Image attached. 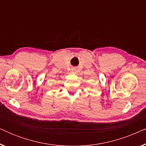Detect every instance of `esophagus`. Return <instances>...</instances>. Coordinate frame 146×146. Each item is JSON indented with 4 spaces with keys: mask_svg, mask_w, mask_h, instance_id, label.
Wrapping results in <instances>:
<instances>
[{
    "mask_svg": "<svg viewBox=\"0 0 146 146\" xmlns=\"http://www.w3.org/2000/svg\"><path fill=\"white\" fill-rule=\"evenodd\" d=\"M72 72L73 74H75L76 72V68L72 69Z\"/></svg>",
    "mask_w": 146,
    "mask_h": 146,
    "instance_id": "obj_1",
    "label": "esophagus"
}]
</instances>
